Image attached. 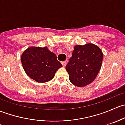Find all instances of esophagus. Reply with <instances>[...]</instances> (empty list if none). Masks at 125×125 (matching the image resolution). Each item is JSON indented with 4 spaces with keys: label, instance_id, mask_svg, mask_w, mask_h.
Wrapping results in <instances>:
<instances>
[{
    "label": "esophagus",
    "instance_id": "esophagus-1",
    "mask_svg": "<svg viewBox=\"0 0 125 125\" xmlns=\"http://www.w3.org/2000/svg\"><path fill=\"white\" fill-rule=\"evenodd\" d=\"M62 65H63V67H65V66H66L67 62H66V61H63V62H62Z\"/></svg>",
    "mask_w": 125,
    "mask_h": 125
}]
</instances>
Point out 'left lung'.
Returning <instances> with one entry per match:
<instances>
[{
	"label": "left lung",
	"mask_w": 125,
	"mask_h": 125,
	"mask_svg": "<svg viewBox=\"0 0 125 125\" xmlns=\"http://www.w3.org/2000/svg\"><path fill=\"white\" fill-rule=\"evenodd\" d=\"M103 57L102 50L94 44L75 45L66 66L71 82L78 87L93 82L101 68Z\"/></svg>",
	"instance_id": "8db88e82"
}]
</instances>
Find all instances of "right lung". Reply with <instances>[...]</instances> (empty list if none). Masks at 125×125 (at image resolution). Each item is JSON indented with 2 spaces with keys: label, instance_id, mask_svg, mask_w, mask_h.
Instances as JSON below:
<instances>
[{
  "label": "right lung",
  "instance_id": "obj_1",
  "mask_svg": "<svg viewBox=\"0 0 125 125\" xmlns=\"http://www.w3.org/2000/svg\"><path fill=\"white\" fill-rule=\"evenodd\" d=\"M21 62L26 74L39 83L50 81L62 66L57 56L47 47L31 46L23 51Z\"/></svg>",
  "mask_w": 125,
  "mask_h": 125
}]
</instances>
